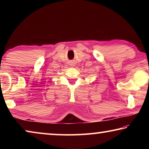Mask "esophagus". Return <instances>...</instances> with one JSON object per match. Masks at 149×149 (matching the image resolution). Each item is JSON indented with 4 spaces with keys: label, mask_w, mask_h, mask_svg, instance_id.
Returning a JSON list of instances; mask_svg holds the SVG:
<instances>
[{
    "label": "esophagus",
    "mask_w": 149,
    "mask_h": 149,
    "mask_svg": "<svg viewBox=\"0 0 149 149\" xmlns=\"http://www.w3.org/2000/svg\"><path fill=\"white\" fill-rule=\"evenodd\" d=\"M70 65H74V61H70Z\"/></svg>",
    "instance_id": "34e87169"
}]
</instances>
